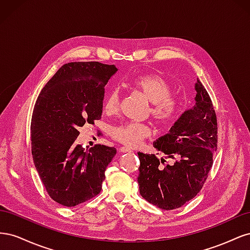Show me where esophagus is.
<instances>
[{
  "label": "esophagus",
  "instance_id": "obj_1",
  "mask_svg": "<svg viewBox=\"0 0 250 250\" xmlns=\"http://www.w3.org/2000/svg\"><path fill=\"white\" fill-rule=\"evenodd\" d=\"M119 150H120V152H130L131 151L130 148H127V147H121Z\"/></svg>",
  "mask_w": 250,
  "mask_h": 250
}]
</instances>
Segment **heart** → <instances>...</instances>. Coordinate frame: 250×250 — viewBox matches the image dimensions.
I'll use <instances>...</instances> for the list:
<instances>
[{"label":"heart","instance_id":"1","mask_svg":"<svg viewBox=\"0 0 250 250\" xmlns=\"http://www.w3.org/2000/svg\"><path fill=\"white\" fill-rule=\"evenodd\" d=\"M129 84L146 98L150 102V116L157 124H168L175 119L180 111V101L173 93L170 83L155 74H146L135 77ZM120 92L113 87L105 95L102 110L107 116L117 113L120 107ZM113 140L124 144L126 146L135 147L151 134L149 126L135 123L123 122L113 126L110 130Z\"/></svg>","mask_w":250,"mask_h":250}]
</instances>
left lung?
<instances>
[{"label":"left lung","mask_w":250,"mask_h":250,"mask_svg":"<svg viewBox=\"0 0 250 250\" xmlns=\"http://www.w3.org/2000/svg\"><path fill=\"white\" fill-rule=\"evenodd\" d=\"M195 89L194 107L186 110L170 131L153 143L154 148L175 161L174 164L165 165L164 158L160 160L155 154L138 153L140 194L162 209H175L193 199L213 166L218 143L217 116L199 79Z\"/></svg>","instance_id":"8db88e82"}]
</instances>
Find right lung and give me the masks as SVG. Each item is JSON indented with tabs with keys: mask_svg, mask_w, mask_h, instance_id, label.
Returning a JSON list of instances; mask_svg holds the SVG:
<instances>
[{
	"mask_svg": "<svg viewBox=\"0 0 250 250\" xmlns=\"http://www.w3.org/2000/svg\"><path fill=\"white\" fill-rule=\"evenodd\" d=\"M118 71L98 62H69L55 73L34 105L31 151L50 197L72 208L100 193L115 147L76 144L79 128L100 120L104 86Z\"/></svg>",
	"mask_w": 250,
	"mask_h": 250,
	"instance_id": "add662e5",
	"label": "right lung"
}]
</instances>
